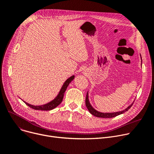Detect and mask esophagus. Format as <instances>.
Wrapping results in <instances>:
<instances>
[{
  "mask_svg": "<svg viewBox=\"0 0 154 154\" xmlns=\"http://www.w3.org/2000/svg\"><path fill=\"white\" fill-rule=\"evenodd\" d=\"M84 74H86V72H85V71L84 72Z\"/></svg>",
  "mask_w": 154,
  "mask_h": 154,
  "instance_id": "obj_1",
  "label": "esophagus"
}]
</instances>
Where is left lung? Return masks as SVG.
I'll use <instances>...</instances> for the list:
<instances>
[{
    "label": "left lung",
    "mask_w": 154,
    "mask_h": 154,
    "mask_svg": "<svg viewBox=\"0 0 154 154\" xmlns=\"http://www.w3.org/2000/svg\"><path fill=\"white\" fill-rule=\"evenodd\" d=\"M140 57H141V55H140ZM142 59V57H141ZM135 101H133V102L129 105L126 108H125V109L122 110V111H117V112H100L98 111L97 110L95 109L94 108H93L91 104V103L89 101V93L88 92H87V95H86V97H85V105L87 108L89 110V111L90 112L91 114H92V115L95 116L96 117H99V118H114L115 116H117L119 115H122L123 113H124L125 112L128 111L131 107L132 106L133 103H134Z\"/></svg>",
    "instance_id": "8db88e82"
}]
</instances>
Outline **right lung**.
Segmentation results:
<instances>
[{
  "label": "right lung",
  "mask_w": 154,
  "mask_h": 154,
  "mask_svg": "<svg viewBox=\"0 0 154 154\" xmlns=\"http://www.w3.org/2000/svg\"><path fill=\"white\" fill-rule=\"evenodd\" d=\"M75 78L74 75H72L70 77H69V79H67L65 81V82H64V84H63L62 87L61 88L60 90L58 95L55 97L54 99H53L52 101H51L50 102L43 104V105H39V106H35V105H32L28 103H26L25 101L23 102L26 104L28 105L30 108H31L32 109H34L36 110H42V111H50L51 109H53L54 108H55L56 107H57L60 104L62 101L63 96H64V94L67 88V87L69 86V84L73 81V79Z\"/></svg>",
  "instance_id": "1"
}]
</instances>
